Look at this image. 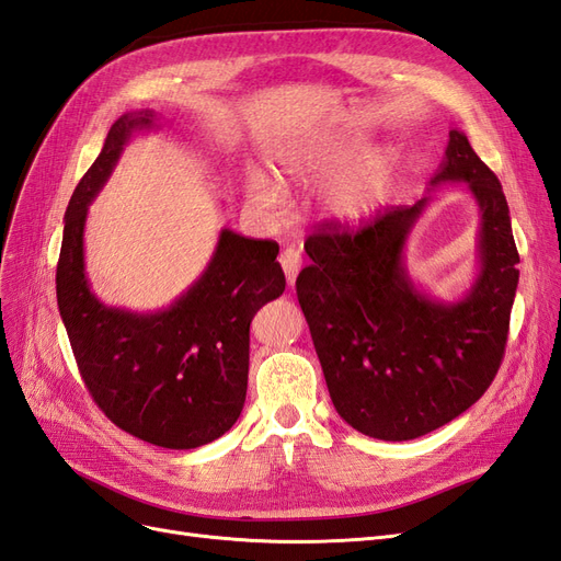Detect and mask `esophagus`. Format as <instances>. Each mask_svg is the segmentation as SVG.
I'll return each mask as SVG.
<instances>
[{"label":"esophagus","mask_w":561,"mask_h":561,"mask_svg":"<svg viewBox=\"0 0 561 561\" xmlns=\"http://www.w3.org/2000/svg\"><path fill=\"white\" fill-rule=\"evenodd\" d=\"M279 265H282V270H284L286 282H289V286H294V284H296V277H298V272H300V253H298L296 249L282 251Z\"/></svg>","instance_id":"34e87169"}]
</instances>
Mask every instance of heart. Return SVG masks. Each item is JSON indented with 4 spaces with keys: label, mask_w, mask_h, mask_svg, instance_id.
Returning a JSON list of instances; mask_svg holds the SVG:
<instances>
[{
    "label": "heart",
    "mask_w": 561,
    "mask_h": 561,
    "mask_svg": "<svg viewBox=\"0 0 561 561\" xmlns=\"http://www.w3.org/2000/svg\"><path fill=\"white\" fill-rule=\"evenodd\" d=\"M360 153L363 144L353 139L291 144L272 158V170L282 186H308L334 176L322 194L324 213L343 227H360L375 220L389 204L398 175V153L393 149L369 153L353 165ZM247 196L255 208L267 213L282 206L279 186L257 170L247 175Z\"/></svg>",
    "instance_id": "1"
}]
</instances>
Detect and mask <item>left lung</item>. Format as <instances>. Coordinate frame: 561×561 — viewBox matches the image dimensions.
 Wrapping results in <instances>:
<instances>
[{
  "label": "left lung",
  "instance_id": "1",
  "mask_svg": "<svg viewBox=\"0 0 561 561\" xmlns=\"http://www.w3.org/2000/svg\"><path fill=\"white\" fill-rule=\"evenodd\" d=\"M462 182L481 215L477 277L455 300L414 282L405 247L434 196L383 210L357 232L308 237L296 294L341 420L379 440H412L453 422L485 393L505 353L519 284L507 198L453 127L426 190Z\"/></svg>",
  "mask_w": 561,
  "mask_h": 561
}]
</instances>
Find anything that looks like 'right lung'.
<instances>
[{
  "label": "right lung",
  "instance_id": "add662e5",
  "mask_svg": "<svg viewBox=\"0 0 561 561\" xmlns=\"http://www.w3.org/2000/svg\"><path fill=\"white\" fill-rule=\"evenodd\" d=\"M151 108L111 125L102 153L78 182L64 218L56 300L80 375L94 403L127 434L170 450H192L234 426L249 386L253 314L282 296L275 241L220 229L206 270L168 308L106 306L84 270V222L135 135L158 130Z\"/></svg>",
  "mask_w": 561,
  "mask_h": 561
}]
</instances>
